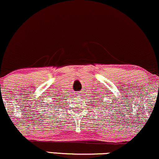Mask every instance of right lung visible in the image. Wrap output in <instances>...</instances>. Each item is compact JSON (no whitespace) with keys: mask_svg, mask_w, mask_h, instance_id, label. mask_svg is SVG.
I'll return each mask as SVG.
<instances>
[{"mask_svg":"<svg viewBox=\"0 0 159 159\" xmlns=\"http://www.w3.org/2000/svg\"><path fill=\"white\" fill-rule=\"evenodd\" d=\"M53 101H54V100H53Z\"/></svg>","mask_w":159,"mask_h":159,"instance_id":"obj_1","label":"right lung"}]
</instances>
